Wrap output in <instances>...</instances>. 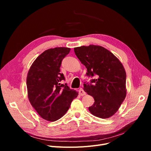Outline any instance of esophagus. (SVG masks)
<instances>
[{
  "label": "esophagus",
  "instance_id": "esophagus-1",
  "mask_svg": "<svg viewBox=\"0 0 151 151\" xmlns=\"http://www.w3.org/2000/svg\"><path fill=\"white\" fill-rule=\"evenodd\" d=\"M79 94H80V96H85L86 93L82 88H81L80 89V90H79Z\"/></svg>",
  "mask_w": 151,
  "mask_h": 151
}]
</instances>
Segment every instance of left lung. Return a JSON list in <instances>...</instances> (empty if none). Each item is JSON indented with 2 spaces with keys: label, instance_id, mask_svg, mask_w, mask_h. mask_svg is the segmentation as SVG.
<instances>
[{
  "label": "left lung",
  "instance_id": "8db88e82",
  "mask_svg": "<svg viewBox=\"0 0 151 151\" xmlns=\"http://www.w3.org/2000/svg\"><path fill=\"white\" fill-rule=\"evenodd\" d=\"M74 51L88 70L87 75L96 76L92 84H84V91L94 99L90 113L107 119L120 108L127 94L126 72L121 62L105 47L91 45L76 47Z\"/></svg>",
  "mask_w": 151,
  "mask_h": 151
}]
</instances>
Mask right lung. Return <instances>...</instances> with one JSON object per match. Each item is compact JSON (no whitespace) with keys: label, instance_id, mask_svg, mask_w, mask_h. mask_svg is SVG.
I'll return each mask as SVG.
<instances>
[{"label":"right lung","instance_id":"obj_1","mask_svg":"<svg viewBox=\"0 0 151 151\" xmlns=\"http://www.w3.org/2000/svg\"><path fill=\"white\" fill-rule=\"evenodd\" d=\"M70 48L57 47L45 51L32 63L29 70L26 84L31 105L43 119L54 122L59 119L69 109L78 92L70 89L60 67L62 59Z\"/></svg>","mask_w":151,"mask_h":151}]
</instances>
